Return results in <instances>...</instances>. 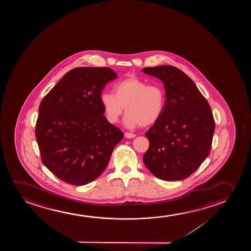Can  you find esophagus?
<instances>
[{"label": "esophagus", "mask_w": 251, "mask_h": 251, "mask_svg": "<svg viewBox=\"0 0 251 251\" xmlns=\"http://www.w3.org/2000/svg\"><path fill=\"white\" fill-rule=\"evenodd\" d=\"M124 136H125L126 138H127V139H133V138L135 137L136 135H135L134 134H133V133H128V132H126V133L124 134Z\"/></svg>", "instance_id": "obj_1"}]
</instances>
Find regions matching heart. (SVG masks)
Instances as JSON below:
<instances>
[{
  "label": "heart",
  "mask_w": 251,
  "mask_h": 251,
  "mask_svg": "<svg viewBox=\"0 0 251 251\" xmlns=\"http://www.w3.org/2000/svg\"><path fill=\"white\" fill-rule=\"evenodd\" d=\"M114 93L103 92L100 102L107 120L117 123L125 106L124 124L127 127H147L161 117L165 107V90L157 84H149L137 77L117 83Z\"/></svg>",
  "instance_id": "b5f03b06"
}]
</instances>
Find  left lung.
Instances as JSON below:
<instances>
[{
  "label": "left lung",
  "mask_w": 251,
  "mask_h": 251,
  "mask_svg": "<svg viewBox=\"0 0 251 251\" xmlns=\"http://www.w3.org/2000/svg\"><path fill=\"white\" fill-rule=\"evenodd\" d=\"M142 71L161 79L166 96L161 117L145 134L149 140L145 165L161 180H183L209 154L215 128L209 103L192 79L176 67Z\"/></svg>",
  "instance_id": "1"
}]
</instances>
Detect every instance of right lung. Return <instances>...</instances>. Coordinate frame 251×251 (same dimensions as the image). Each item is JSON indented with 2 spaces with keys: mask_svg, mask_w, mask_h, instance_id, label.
<instances>
[{
  "mask_svg": "<svg viewBox=\"0 0 251 251\" xmlns=\"http://www.w3.org/2000/svg\"><path fill=\"white\" fill-rule=\"evenodd\" d=\"M116 78L107 67L75 68L42 100L35 135L43 164L62 181L77 186L94 181L124 137L103 116L100 102Z\"/></svg>",
  "mask_w": 251,
  "mask_h": 251,
  "instance_id": "right-lung-1",
  "label": "right lung"
}]
</instances>
